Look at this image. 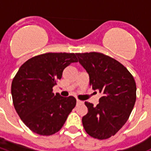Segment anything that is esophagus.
Returning a JSON list of instances; mask_svg holds the SVG:
<instances>
[{"instance_id":"34e87169","label":"esophagus","mask_w":151,"mask_h":151,"mask_svg":"<svg viewBox=\"0 0 151 151\" xmlns=\"http://www.w3.org/2000/svg\"><path fill=\"white\" fill-rule=\"evenodd\" d=\"M83 102L82 101L79 100V99H77V104H82Z\"/></svg>"}]
</instances>
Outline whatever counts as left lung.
<instances>
[{
  "label": "left lung",
  "instance_id": "8db88e82",
  "mask_svg": "<svg viewBox=\"0 0 151 151\" xmlns=\"http://www.w3.org/2000/svg\"><path fill=\"white\" fill-rule=\"evenodd\" d=\"M76 55L88 73L90 86L103 94L97 106L85 103L88 112L82 117L84 129L93 138H110L131 114L136 99L135 80L122 63L111 57L99 52Z\"/></svg>",
  "mask_w": 151,
  "mask_h": 151
}]
</instances>
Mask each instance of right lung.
Listing matches in <instances>:
<instances>
[{"label": "right lung", "instance_id": "add662e5", "mask_svg": "<svg viewBox=\"0 0 151 151\" xmlns=\"http://www.w3.org/2000/svg\"><path fill=\"white\" fill-rule=\"evenodd\" d=\"M74 53H45L28 59L19 69L12 83L16 112L31 131L41 136L59 132L76 106L73 96L52 92L63 71L77 63Z\"/></svg>", "mask_w": 151, "mask_h": 151}]
</instances>
